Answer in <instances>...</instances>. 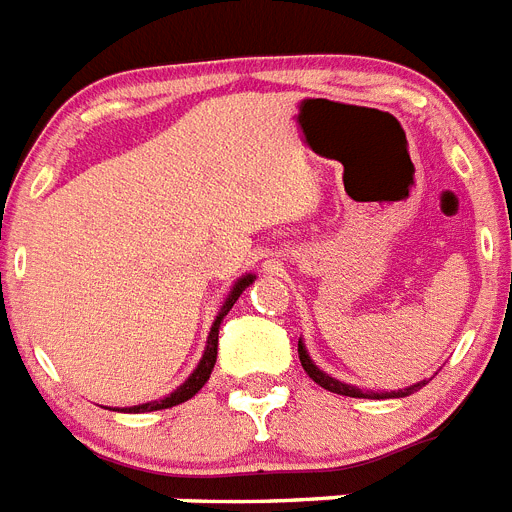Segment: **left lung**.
Returning <instances> with one entry per match:
<instances>
[{
  "label": "left lung",
  "instance_id": "8db88e82",
  "mask_svg": "<svg viewBox=\"0 0 512 512\" xmlns=\"http://www.w3.org/2000/svg\"><path fill=\"white\" fill-rule=\"evenodd\" d=\"M299 362H302L304 372H307V375L312 377V380H315L317 385H320V388L330 390V393H338V395H349V398H367V395H372V393H364V390L354 388V385H346V382H338V380H333V377H328V375H325V372H320V369H317L315 364H312V359H309V354H307V351H304L302 341H299ZM424 385H427V380H424V382H416V385H411V388L393 390V393H375V398H403V395H411V393H416V390H419V388H424Z\"/></svg>",
  "mask_w": 512,
  "mask_h": 512
}]
</instances>
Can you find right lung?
Here are the masks:
<instances>
[{
	"instance_id": "right-lung-1",
	"label": "right lung",
	"mask_w": 512,
	"mask_h": 512,
	"mask_svg": "<svg viewBox=\"0 0 512 512\" xmlns=\"http://www.w3.org/2000/svg\"><path fill=\"white\" fill-rule=\"evenodd\" d=\"M252 281H255V276H244V278H239V281L234 283V289H231L229 299H226V304H223L221 312H218L216 322H213V328H210V336H208V346H205V354H203V359H200V364H197L195 372H192V375H190V380L184 382V385H179V388H176L174 393L169 395V398H163V401L143 403V406H135V409H127V411H135V414H140V411L171 409V406H176V403L190 401L192 395H195L197 390L203 388L205 382H208L210 372H213V364H216V356H218V328H221V320L226 315H229V309L234 307V302H236V299H239V294H242V291L247 289V286Z\"/></svg>"
}]
</instances>
